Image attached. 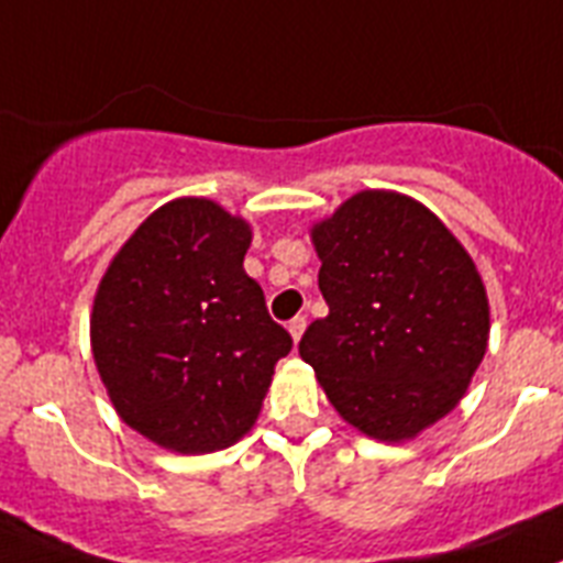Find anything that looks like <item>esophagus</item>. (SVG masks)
Segmentation results:
<instances>
[{
    "label": "esophagus",
    "mask_w": 563,
    "mask_h": 563,
    "mask_svg": "<svg viewBox=\"0 0 563 563\" xmlns=\"http://www.w3.org/2000/svg\"><path fill=\"white\" fill-rule=\"evenodd\" d=\"M305 328H308V319H305V316H292L290 322H287V331H290L292 342H299L301 333H305Z\"/></svg>",
    "instance_id": "34e87169"
}]
</instances>
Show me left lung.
Wrapping results in <instances>:
<instances>
[{
	"label": "left lung",
	"mask_w": 563,
	"mask_h": 563,
	"mask_svg": "<svg viewBox=\"0 0 563 563\" xmlns=\"http://www.w3.org/2000/svg\"><path fill=\"white\" fill-rule=\"evenodd\" d=\"M328 316L299 342L331 406L385 443L417 438L466 394L489 299L472 255L408 195L365 189L310 230Z\"/></svg>",
	"instance_id": "obj_1"
}]
</instances>
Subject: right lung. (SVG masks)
Segmentation results:
<instances>
[{"label":"right lung","mask_w":563,"mask_h":563,"mask_svg":"<svg viewBox=\"0 0 563 563\" xmlns=\"http://www.w3.org/2000/svg\"><path fill=\"white\" fill-rule=\"evenodd\" d=\"M253 230L207 198L164 203L111 258L91 351L125 426L178 454L227 449L253 429L290 354L244 273Z\"/></svg>","instance_id":"1"}]
</instances>
